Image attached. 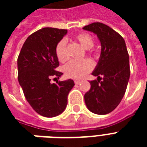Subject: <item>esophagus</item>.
<instances>
[{
    "label": "esophagus",
    "instance_id": "esophagus-1",
    "mask_svg": "<svg viewBox=\"0 0 147 147\" xmlns=\"http://www.w3.org/2000/svg\"><path fill=\"white\" fill-rule=\"evenodd\" d=\"M80 81H78V80H76L75 81V84H76V85H79L80 84Z\"/></svg>",
    "mask_w": 147,
    "mask_h": 147
}]
</instances>
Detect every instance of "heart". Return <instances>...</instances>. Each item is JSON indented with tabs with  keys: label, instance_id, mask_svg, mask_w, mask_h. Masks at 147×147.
Instances as JSON below:
<instances>
[{
	"label": "heart",
	"instance_id": "obj_1",
	"mask_svg": "<svg viewBox=\"0 0 147 147\" xmlns=\"http://www.w3.org/2000/svg\"><path fill=\"white\" fill-rule=\"evenodd\" d=\"M76 40L85 49H91L94 46V39L86 33H81L76 36ZM55 55L60 62H66L69 56L66 52V42L61 40L55 47ZM94 64L90 59L71 61L64 66L63 71L67 77L74 79H82L92 71Z\"/></svg>",
	"mask_w": 147,
	"mask_h": 147
}]
</instances>
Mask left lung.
<instances>
[{
    "instance_id": "1",
    "label": "left lung",
    "mask_w": 147,
    "mask_h": 147,
    "mask_svg": "<svg viewBox=\"0 0 147 147\" xmlns=\"http://www.w3.org/2000/svg\"><path fill=\"white\" fill-rule=\"evenodd\" d=\"M83 30L94 33L101 45L98 64L92 72L97 80L85 94L88 109L96 114L114 111L125 94L130 78V62L125 41L118 33L101 23H93Z\"/></svg>"
}]
</instances>
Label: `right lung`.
<instances>
[{
	"label": "right lung",
	"instance_id": "obj_1",
	"mask_svg": "<svg viewBox=\"0 0 147 147\" xmlns=\"http://www.w3.org/2000/svg\"><path fill=\"white\" fill-rule=\"evenodd\" d=\"M67 30L46 27L29 36L17 59L18 82L24 96L36 113L46 117L58 116L66 107L67 98L75 85L71 79L51 83L63 75L56 71L59 62L55 47ZM54 78V79H55Z\"/></svg>",
	"mask_w": 147,
	"mask_h": 147
}]
</instances>
